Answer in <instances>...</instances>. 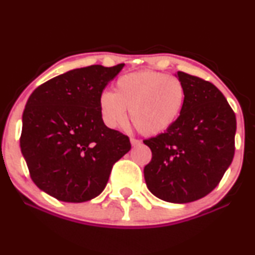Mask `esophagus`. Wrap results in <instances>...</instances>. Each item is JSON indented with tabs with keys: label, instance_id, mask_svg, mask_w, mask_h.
Instances as JSON below:
<instances>
[{
	"label": "esophagus",
	"instance_id": "34e87169",
	"mask_svg": "<svg viewBox=\"0 0 255 255\" xmlns=\"http://www.w3.org/2000/svg\"><path fill=\"white\" fill-rule=\"evenodd\" d=\"M130 144H131V146H139L140 144H141V140L135 139V137H130Z\"/></svg>",
	"mask_w": 255,
	"mask_h": 255
}]
</instances>
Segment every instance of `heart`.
I'll return each mask as SVG.
<instances>
[{
    "label": "heart",
    "mask_w": 255,
    "mask_h": 255,
    "mask_svg": "<svg viewBox=\"0 0 255 255\" xmlns=\"http://www.w3.org/2000/svg\"><path fill=\"white\" fill-rule=\"evenodd\" d=\"M186 101L182 81L156 71L128 73L118 79L114 93L104 91L98 98L99 113L108 127L122 126L129 118L140 133L156 135L176 122Z\"/></svg>",
    "instance_id": "obj_1"
}]
</instances>
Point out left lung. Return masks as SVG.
I'll use <instances>...</instances> for the list:
<instances>
[{
    "instance_id": "1",
    "label": "left lung",
    "mask_w": 255,
    "mask_h": 255,
    "mask_svg": "<svg viewBox=\"0 0 255 255\" xmlns=\"http://www.w3.org/2000/svg\"><path fill=\"white\" fill-rule=\"evenodd\" d=\"M177 78L186 89L183 109L164 133L144 140L152 151L144 176L157 198L186 204L211 193L229 168L236 118L215 85L183 72Z\"/></svg>"
}]
</instances>
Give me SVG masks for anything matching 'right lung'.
<instances>
[{
	"label": "right lung",
	"mask_w": 255,
	"mask_h": 255,
	"mask_svg": "<svg viewBox=\"0 0 255 255\" xmlns=\"http://www.w3.org/2000/svg\"><path fill=\"white\" fill-rule=\"evenodd\" d=\"M125 64L84 67L32 92L22 114L20 147L36 186L57 200L84 203L103 192L129 137L104 125L98 98Z\"/></svg>",
	"instance_id": "add662e5"
}]
</instances>
